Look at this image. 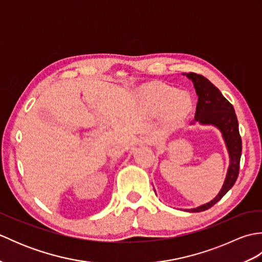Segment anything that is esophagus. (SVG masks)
Returning a JSON list of instances; mask_svg holds the SVG:
<instances>
[{"mask_svg":"<svg viewBox=\"0 0 262 262\" xmlns=\"http://www.w3.org/2000/svg\"><path fill=\"white\" fill-rule=\"evenodd\" d=\"M138 143L141 144V145H153L154 144V140L151 137L148 136H144V137H141L140 141H138Z\"/></svg>","mask_w":262,"mask_h":262,"instance_id":"esophagus-1","label":"esophagus"}]
</instances>
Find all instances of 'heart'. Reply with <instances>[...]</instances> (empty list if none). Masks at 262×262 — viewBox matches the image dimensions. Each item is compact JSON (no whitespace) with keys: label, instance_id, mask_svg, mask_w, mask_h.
<instances>
[{"label":"heart","instance_id":"1","mask_svg":"<svg viewBox=\"0 0 262 262\" xmlns=\"http://www.w3.org/2000/svg\"><path fill=\"white\" fill-rule=\"evenodd\" d=\"M137 96L149 116L161 115L162 129L168 134L186 124L193 108L190 94L162 82L146 83L138 89Z\"/></svg>","mask_w":262,"mask_h":262}]
</instances>
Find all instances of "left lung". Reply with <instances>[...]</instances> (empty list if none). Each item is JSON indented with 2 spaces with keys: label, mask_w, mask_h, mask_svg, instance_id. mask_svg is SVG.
<instances>
[{
  "label": "left lung",
  "mask_w": 262,
  "mask_h": 262,
  "mask_svg": "<svg viewBox=\"0 0 262 262\" xmlns=\"http://www.w3.org/2000/svg\"><path fill=\"white\" fill-rule=\"evenodd\" d=\"M193 83V88L198 96L196 114L191 125L197 124L202 126H213L221 132L225 143V147L229 153V168L223 186L217 196L210 202L198 207L185 209L191 213H198L210 208L224 194L234 186L240 169V159L242 152V141L238 133V122L233 105L224 98L222 92L213 83L203 75L196 73H182Z\"/></svg>",
  "instance_id": "left-lung-1"
}]
</instances>
